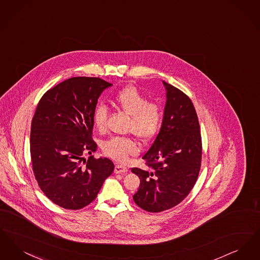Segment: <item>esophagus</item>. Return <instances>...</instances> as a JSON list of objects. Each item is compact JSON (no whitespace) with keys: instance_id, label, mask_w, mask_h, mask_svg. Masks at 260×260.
Instances as JSON below:
<instances>
[{"instance_id":"1","label":"esophagus","mask_w":260,"mask_h":260,"mask_svg":"<svg viewBox=\"0 0 260 260\" xmlns=\"http://www.w3.org/2000/svg\"><path fill=\"white\" fill-rule=\"evenodd\" d=\"M114 172H115V173H126L127 172V168L124 167V166H122V165H117L115 167V171Z\"/></svg>"}]
</instances>
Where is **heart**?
Masks as SVG:
<instances>
[{"mask_svg":"<svg viewBox=\"0 0 260 260\" xmlns=\"http://www.w3.org/2000/svg\"><path fill=\"white\" fill-rule=\"evenodd\" d=\"M113 101L122 111L131 116L129 132L139 139L147 141L158 135L162 124V110L158 104L150 102L136 87L121 89ZM92 120L99 131H105L108 120V108L105 104L99 103L94 107ZM103 151L115 161H126L129 156L139 152V146L132 137L114 136L103 144Z\"/></svg>","mask_w":260,"mask_h":260,"instance_id":"obj_1","label":"heart"}]
</instances>
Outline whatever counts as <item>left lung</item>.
<instances>
[{"label": "left lung", "mask_w": 260, "mask_h": 260, "mask_svg": "<svg viewBox=\"0 0 260 260\" xmlns=\"http://www.w3.org/2000/svg\"><path fill=\"white\" fill-rule=\"evenodd\" d=\"M162 84L167 101L161 129L142 157L148 169H132L140 179L134 201L150 212L182 202L197 181L202 161L200 124L191 99L177 87Z\"/></svg>", "instance_id": "1"}]
</instances>
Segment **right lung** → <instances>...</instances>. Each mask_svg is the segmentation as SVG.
<instances>
[{
	"label": "right lung",
	"instance_id": "right-lung-1",
	"mask_svg": "<svg viewBox=\"0 0 260 260\" xmlns=\"http://www.w3.org/2000/svg\"><path fill=\"white\" fill-rule=\"evenodd\" d=\"M111 86L100 78L74 77L49 89L38 103L30 134L33 173L44 194L63 209L90 204L114 172L107 158H84L98 148L92 112Z\"/></svg>",
	"mask_w": 260,
	"mask_h": 260
}]
</instances>
